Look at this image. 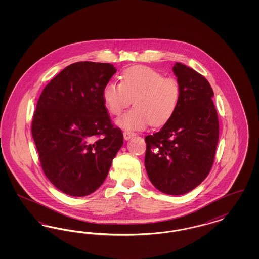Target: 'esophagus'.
I'll list each match as a JSON object with an SVG mask.
<instances>
[{
  "instance_id": "34e87169",
  "label": "esophagus",
  "mask_w": 259,
  "mask_h": 259,
  "mask_svg": "<svg viewBox=\"0 0 259 259\" xmlns=\"http://www.w3.org/2000/svg\"><path fill=\"white\" fill-rule=\"evenodd\" d=\"M133 136H135L134 132H131V131H124L123 132V137L125 140H129Z\"/></svg>"
}]
</instances>
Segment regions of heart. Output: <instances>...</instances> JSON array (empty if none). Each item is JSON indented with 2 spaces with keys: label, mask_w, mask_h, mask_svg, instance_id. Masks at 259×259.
I'll use <instances>...</instances> for the list:
<instances>
[{
  "label": "heart",
  "mask_w": 259,
  "mask_h": 259,
  "mask_svg": "<svg viewBox=\"0 0 259 259\" xmlns=\"http://www.w3.org/2000/svg\"><path fill=\"white\" fill-rule=\"evenodd\" d=\"M121 82H109L103 89V101L113 115L120 114L130 106L134 108L116 119V125L127 131L143 130L148 124L167 123L178 109L181 87L174 77H165L148 67L125 70Z\"/></svg>",
  "instance_id": "heart-1"
}]
</instances>
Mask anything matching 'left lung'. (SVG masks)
<instances>
[{
	"label": "left lung",
	"instance_id": "left-lung-1",
	"mask_svg": "<svg viewBox=\"0 0 259 259\" xmlns=\"http://www.w3.org/2000/svg\"><path fill=\"white\" fill-rule=\"evenodd\" d=\"M181 99L172 118L145 138V166L151 184L169 195H183L200 185L214 160L220 126L213 91L205 76L182 63L172 67ZM157 146L159 153H152Z\"/></svg>",
	"mask_w": 259,
	"mask_h": 259
}]
</instances>
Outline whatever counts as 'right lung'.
<instances>
[{"label":"right lung","mask_w":259,"mask_h":259,"mask_svg":"<svg viewBox=\"0 0 259 259\" xmlns=\"http://www.w3.org/2000/svg\"><path fill=\"white\" fill-rule=\"evenodd\" d=\"M116 73L109 63L76 62L44 88L34 112L32 135L42 171L65 194H91L106 180L123 145L111 123L103 89Z\"/></svg>","instance_id":"obj_1"}]
</instances>
